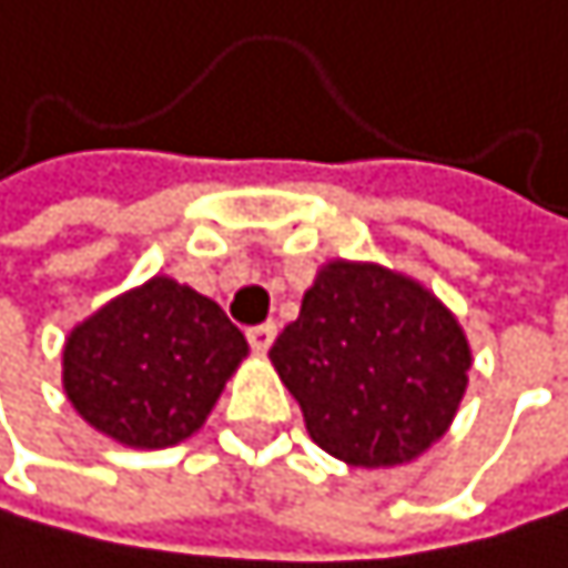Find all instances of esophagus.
Segmentation results:
<instances>
[{
    "label": "esophagus",
    "mask_w": 568,
    "mask_h": 568,
    "mask_svg": "<svg viewBox=\"0 0 568 568\" xmlns=\"http://www.w3.org/2000/svg\"><path fill=\"white\" fill-rule=\"evenodd\" d=\"M247 341H251V348H255L258 355H265L272 348V341H275V324H258V327H251L247 331Z\"/></svg>",
    "instance_id": "obj_1"
}]
</instances>
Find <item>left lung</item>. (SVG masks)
I'll use <instances>...</instances> for the list:
<instances>
[{
    "label": "left lung",
    "instance_id": "8db88e82",
    "mask_svg": "<svg viewBox=\"0 0 568 568\" xmlns=\"http://www.w3.org/2000/svg\"><path fill=\"white\" fill-rule=\"evenodd\" d=\"M268 358L310 438L362 469L403 466L435 445L473 365L455 313L417 278L341 258L317 272Z\"/></svg>",
    "mask_w": 568,
    "mask_h": 568
}]
</instances>
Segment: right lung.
I'll list each match as a JSON object with an SVG mask.
<instances>
[{"label":"right lung","mask_w":568,"mask_h":568,"mask_svg":"<svg viewBox=\"0 0 568 568\" xmlns=\"http://www.w3.org/2000/svg\"><path fill=\"white\" fill-rule=\"evenodd\" d=\"M244 355V334L210 296L154 275L71 327L61 383L106 438L169 448L206 424Z\"/></svg>","instance_id":"1"}]
</instances>
